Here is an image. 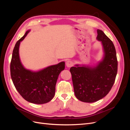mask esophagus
Instances as JSON below:
<instances>
[{
  "label": "esophagus",
  "instance_id": "1",
  "mask_svg": "<svg viewBox=\"0 0 130 130\" xmlns=\"http://www.w3.org/2000/svg\"><path fill=\"white\" fill-rule=\"evenodd\" d=\"M73 63L72 61L68 60L66 62V66L68 68L71 67L73 66Z\"/></svg>",
  "mask_w": 130,
  "mask_h": 130
}]
</instances>
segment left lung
Segmentation results:
<instances>
[{
	"label": "left lung",
	"instance_id": "obj_1",
	"mask_svg": "<svg viewBox=\"0 0 130 130\" xmlns=\"http://www.w3.org/2000/svg\"><path fill=\"white\" fill-rule=\"evenodd\" d=\"M98 41L103 45V59L94 67L76 64L70 69L74 93L85 103H94L103 99L115 83L118 61L115 45L102 30H97Z\"/></svg>",
	"mask_w": 130,
	"mask_h": 130
}]
</instances>
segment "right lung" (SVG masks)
Instances as JSON below:
<instances>
[{
	"label": "right lung",
	"mask_w": 130,
	"mask_h": 130,
	"mask_svg": "<svg viewBox=\"0 0 130 130\" xmlns=\"http://www.w3.org/2000/svg\"><path fill=\"white\" fill-rule=\"evenodd\" d=\"M30 30L15 44L10 64L12 80L20 95L27 101L43 104L53 99L55 94V86L59 74L65 68V62L49 67L36 72L24 68L20 60L19 48L21 42Z\"/></svg>",
	"instance_id": "1"
}]
</instances>
